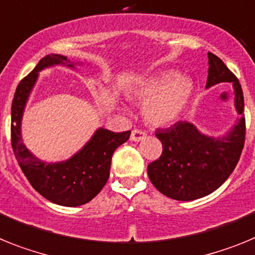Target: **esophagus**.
<instances>
[{"mask_svg": "<svg viewBox=\"0 0 255 255\" xmlns=\"http://www.w3.org/2000/svg\"><path fill=\"white\" fill-rule=\"evenodd\" d=\"M143 138H146V133L143 132V130H140V129L132 130V133H130V141L138 142V141H142Z\"/></svg>", "mask_w": 255, "mask_h": 255, "instance_id": "esophagus-1", "label": "esophagus"}]
</instances>
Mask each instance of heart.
I'll return each mask as SVG.
<instances>
[{"instance_id":"obj_1","label":"heart","mask_w":255,"mask_h":255,"mask_svg":"<svg viewBox=\"0 0 255 255\" xmlns=\"http://www.w3.org/2000/svg\"><path fill=\"white\" fill-rule=\"evenodd\" d=\"M194 82L174 70L150 75L132 88L130 94L143 103L142 115L149 125L164 127L182 117L194 95Z\"/></svg>"}]
</instances>
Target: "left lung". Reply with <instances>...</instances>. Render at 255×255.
<instances>
[{"instance_id": "1", "label": "left lung", "mask_w": 255, "mask_h": 255, "mask_svg": "<svg viewBox=\"0 0 255 255\" xmlns=\"http://www.w3.org/2000/svg\"><path fill=\"white\" fill-rule=\"evenodd\" d=\"M205 88L229 82L234 88L235 109L240 115L225 136L201 133L190 122L180 121L169 128L156 129L163 145L160 158L147 165L152 185L174 200L191 201L216 191L234 172L245 142L244 96L239 79L220 57L208 52Z\"/></svg>"}]
</instances>
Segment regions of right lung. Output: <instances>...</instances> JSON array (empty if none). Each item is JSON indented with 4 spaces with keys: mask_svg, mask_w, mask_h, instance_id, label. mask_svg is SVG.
Instances as JSON below:
<instances>
[{
    "mask_svg": "<svg viewBox=\"0 0 255 255\" xmlns=\"http://www.w3.org/2000/svg\"><path fill=\"white\" fill-rule=\"evenodd\" d=\"M56 65L75 69L82 63L70 61L64 55L51 54L41 59L34 69L21 79L11 105V145L23 173L35 191L55 204L79 207L92 200L103 190L109 178L113 154L129 138L130 130L115 133L99 128L79 151L63 161L47 163L32 154L21 137L24 109L39 72Z\"/></svg>",
    "mask_w": 255,
    "mask_h": 255,
    "instance_id": "add662e5",
    "label": "right lung"
}]
</instances>
